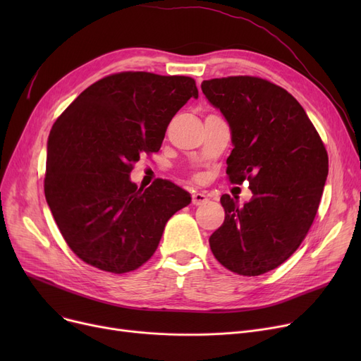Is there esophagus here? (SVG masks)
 Listing matches in <instances>:
<instances>
[{"label": "esophagus", "instance_id": "1", "mask_svg": "<svg viewBox=\"0 0 361 361\" xmlns=\"http://www.w3.org/2000/svg\"><path fill=\"white\" fill-rule=\"evenodd\" d=\"M207 200H209V199H207V196H206L204 193H200V192L197 193V192H196V193L192 195V203L196 204V206L203 204V203H206Z\"/></svg>", "mask_w": 361, "mask_h": 361}]
</instances>
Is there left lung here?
<instances>
[{
	"label": "left lung",
	"instance_id": "obj_1",
	"mask_svg": "<svg viewBox=\"0 0 361 361\" xmlns=\"http://www.w3.org/2000/svg\"><path fill=\"white\" fill-rule=\"evenodd\" d=\"M202 92L231 128L230 181L247 180L253 193L243 206L237 197H221L225 219L209 238L211 250L231 272L267 274L286 262L310 230L328 177L326 149L297 99L268 80H203Z\"/></svg>",
	"mask_w": 361,
	"mask_h": 361
}]
</instances>
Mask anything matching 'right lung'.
<instances>
[{
	"instance_id": "1",
	"label": "right lung",
	"mask_w": 361,
	"mask_h": 361,
	"mask_svg": "<svg viewBox=\"0 0 361 361\" xmlns=\"http://www.w3.org/2000/svg\"><path fill=\"white\" fill-rule=\"evenodd\" d=\"M197 97L192 78L124 71L89 86L54 123L45 197L83 262L112 274L137 269L168 219L192 202L166 180L137 188L130 173L142 154L159 150L169 121Z\"/></svg>"
}]
</instances>
